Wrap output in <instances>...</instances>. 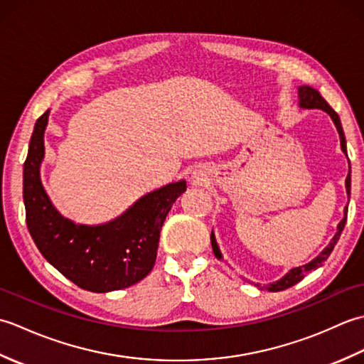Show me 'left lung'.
Listing matches in <instances>:
<instances>
[{
    "mask_svg": "<svg viewBox=\"0 0 364 364\" xmlns=\"http://www.w3.org/2000/svg\"><path fill=\"white\" fill-rule=\"evenodd\" d=\"M299 106L304 107V109H322L323 112H327L330 115V119L333 120L335 127L338 129L339 141H341V150L347 156L346 137H344V131H343V127H341V122H339L338 114L333 109H331L330 105L321 97L319 92L316 90V89H313V87H310V86H300L299 87ZM349 168H350V164H349ZM346 191H347V194L350 196V170H349V175H347V178H346ZM346 220H347V206H346V210H344V219L338 223L336 235L333 236V239H331L330 244L326 247V249H323L313 261L308 262V264L291 269L288 274H286L283 278H280V280L266 286V289L270 291V292H278V291L288 289V288H291V286L297 284L301 280V278H304L308 272H310V270H314V269H318L319 266H322V262L330 257L331 252H333L335 245L338 242V239H339V236H341L343 230H344ZM211 245H213V252L215 255V258L220 259L222 258V253H220V249H219V245H218V241H215L214 233H211Z\"/></svg>",
    "mask_w": 364,
    "mask_h": 364,
    "instance_id": "obj_1",
    "label": "left lung"
}]
</instances>
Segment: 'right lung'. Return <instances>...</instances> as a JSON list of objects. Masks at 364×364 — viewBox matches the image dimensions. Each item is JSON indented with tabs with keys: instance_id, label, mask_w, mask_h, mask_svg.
Returning a JSON list of instances; mask_svg holds the SVG:
<instances>
[{
	"instance_id": "add662e5",
	"label": "right lung",
	"mask_w": 364,
	"mask_h": 364,
	"mask_svg": "<svg viewBox=\"0 0 364 364\" xmlns=\"http://www.w3.org/2000/svg\"><path fill=\"white\" fill-rule=\"evenodd\" d=\"M48 115L46 111L37 119L23 166L29 233L45 259L80 288L92 292L129 288L151 272L162 223L175 200L186 191V181L150 192L109 223H75L53 206L41 181Z\"/></svg>"
}]
</instances>
